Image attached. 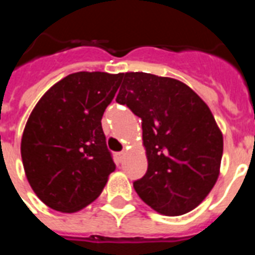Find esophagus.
Returning <instances> with one entry per match:
<instances>
[{
  "mask_svg": "<svg viewBox=\"0 0 255 255\" xmlns=\"http://www.w3.org/2000/svg\"><path fill=\"white\" fill-rule=\"evenodd\" d=\"M124 156H126V152H124V151L118 152V153H116V159H118V161H120V163H122V161H123V159H124Z\"/></svg>",
  "mask_w": 255,
  "mask_h": 255,
  "instance_id": "34e87169",
  "label": "esophagus"
}]
</instances>
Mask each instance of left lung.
<instances>
[{"label": "left lung", "instance_id": "obj_1", "mask_svg": "<svg viewBox=\"0 0 255 255\" xmlns=\"http://www.w3.org/2000/svg\"><path fill=\"white\" fill-rule=\"evenodd\" d=\"M116 102L141 119L148 169L133 181L139 197L165 216L194 209L217 181L222 133L209 107L182 82L148 73L120 74Z\"/></svg>", "mask_w": 255, "mask_h": 255}]
</instances>
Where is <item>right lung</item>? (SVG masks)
<instances>
[{"label": "right lung", "mask_w": 255, "mask_h": 255, "mask_svg": "<svg viewBox=\"0 0 255 255\" xmlns=\"http://www.w3.org/2000/svg\"><path fill=\"white\" fill-rule=\"evenodd\" d=\"M119 86L120 74H70L34 107L22 135V163L35 194L51 209L85 208L115 170L102 118Z\"/></svg>", "instance_id": "1"}]
</instances>
